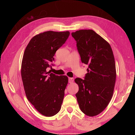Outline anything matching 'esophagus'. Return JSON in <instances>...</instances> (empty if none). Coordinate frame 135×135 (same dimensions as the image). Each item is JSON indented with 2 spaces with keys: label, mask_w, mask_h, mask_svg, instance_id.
<instances>
[{
  "label": "esophagus",
  "mask_w": 135,
  "mask_h": 135,
  "mask_svg": "<svg viewBox=\"0 0 135 135\" xmlns=\"http://www.w3.org/2000/svg\"><path fill=\"white\" fill-rule=\"evenodd\" d=\"M74 82V78H68V82L70 83V84H71V83H73Z\"/></svg>",
  "instance_id": "esophagus-1"
}]
</instances>
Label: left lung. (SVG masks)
I'll return each instance as SVG.
<instances>
[{
  "mask_svg": "<svg viewBox=\"0 0 135 135\" xmlns=\"http://www.w3.org/2000/svg\"><path fill=\"white\" fill-rule=\"evenodd\" d=\"M76 42L81 61L88 65L84 79L76 78V97L86 115H98L113 96L116 80L115 59L110 44L94 31L81 30L71 33Z\"/></svg>",
  "mask_w": 135,
  "mask_h": 135,
  "instance_id": "8db88e82",
  "label": "left lung"
}]
</instances>
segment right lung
<instances>
[{"mask_svg":"<svg viewBox=\"0 0 135 135\" xmlns=\"http://www.w3.org/2000/svg\"><path fill=\"white\" fill-rule=\"evenodd\" d=\"M69 31H46L30 40L22 57L21 78L28 100L39 113L46 117L56 115L61 109L68 82L65 75H56L46 68L56 51L64 44Z\"/></svg>","mask_w":135,"mask_h":135,"instance_id":"obj_1","label":"right lung"}]
</instances>
